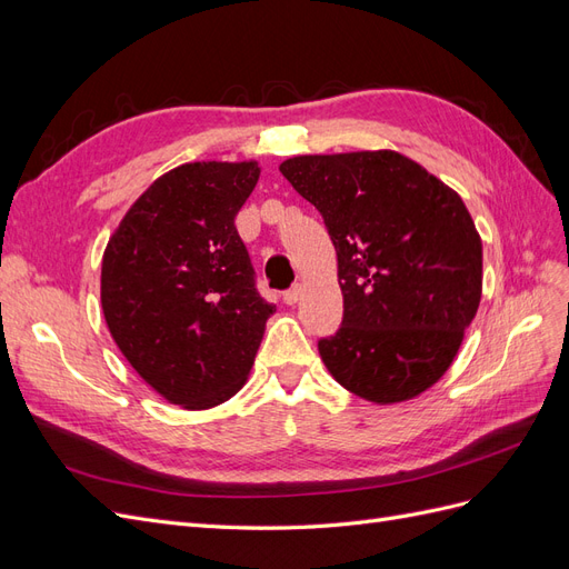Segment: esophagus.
<instances>
[{
    "label": "esophagus",
    "mask_w": 569,
    "mask_h": 569,
    "mask_svg": "<svg viewBox=\"0 0 569 569\" xmlns=\"http://www.w3.org/2000/svg\"><path fill=\"white\" fill-rule=\"evenodd\" d=\"M301 291H303V287L301 284H295L291 289H287L284 295H282V299H284V303H289V306H295L299 299H301Z\"/></svg>",
    "instance_id": "obj_1"
}]
</instances>
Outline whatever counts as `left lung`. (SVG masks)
Returning a JSON list of instances; mask_svg holds the SVG:
<instances>
[{
  "mask_svg": "<svg viewBox=\"0 0 569 569\" xmlns=\"http://www.w3.org/2000/svg\"><path fill=\"white\" fill-rule=\"evenodd\" d=\"M280 173L337 249L343 318L318 341L327 370L375 403L432 387L481 299V239L462 199L396 151L295 157Z\"/></svg>",
  "mask_w": 569,
  "mask_h": 569,
  "instance_id": "left-lung-1",
  "label": "left lung"
}]
</instances>
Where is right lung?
Masks as SVG:
<instances>
[{"label": "right lung", "mask_w": 569, "mask_h": 569, "mask_svg": "<svg viewBox=\"0 0 569 569\" xmlns=\"http://www.w3.org/2000/svg\"><path fill=\"white\" fill-rule=\"evenodd\" d=\"M261 170L184 163L132 203L101 263V308L118 349L170 403L211 408L247 382L274 306L234 228Z\"/></svg>", "instance_id": "right-lung-1"}]
</instances>
